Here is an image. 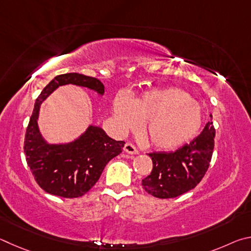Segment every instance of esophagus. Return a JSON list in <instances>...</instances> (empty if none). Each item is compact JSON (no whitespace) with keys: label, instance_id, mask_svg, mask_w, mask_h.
Returning <instances> with one entry per match:
<instances>
[{"label":"esophagus","instance_id":"obj_1","mask_svg":"<svg viewBox=\"0 0 251 251\" xmlns=\"http://www.w3.org/2000/svg\"><path fill=\"white\" fill-rule=\"evenodd\" d=\"M123 150H125L126 153H129V154H138V153H139L138 149L135 148L132 143H129V142H126L125 144V148H123Z\"/></svg>","mask_w":251,"mask_h":251}]
</instances>
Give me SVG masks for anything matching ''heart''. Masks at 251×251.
I'll return each instance as SVG.
<instances>
[{
    "label": "heart",
    "mask_w": 251,
    "mask_h": 251,
    "mask_svg": "<svg viewBox=\"0 0 251 251\" xmlns=\"http://www.w3.org/2000/svg\"><path fill=\"white\" fill-rule=\"evenodd\" d=\"M113 116L123 131L137 128L140 120L144 121V140L160 150H172L190 141L203 120L197 101L178 88L153 90L133 101L118 95Z\"/></svg>",
    "instance_id": "obj_1"
}]
</instances>
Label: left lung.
I'll use <instances>...</instances> for the list:
<instances>
[{
  "label": "left lung",
  "instance_id": "8db88e82",
  "mask_svg": "<svg viewBox=\"0 0 251 251\" xmlns=\"http://www.w3.org/2000/svg\"><path fill=\"white\" fill-rule=\"evenodd\" d=\"M214 139L215 128L209 121L199 137L178 150L149 153L153 169L142 179V187L157 199H173L193 190L207 172Z\"/></svg>",
  "mask_w": 251,
  "mask_h": 251
}]
</instances>
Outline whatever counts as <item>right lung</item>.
<instances>
[{
	"mask_svg": "<svg viewBox=\"0 0 251 251\" xmlns=\"http://www.w3.org/2000/svg\"><path fill=\"white\" fill-rule=\"evenodd\" d=\"M87 87L103 95L99 79L77 73L58 75L36 99L24 140V152L30 172L39 187L51 195L75 199L85 195L98 181L110 160L122 152L125 141H116L99 126H90L77 140L66 144H48L39 132L41 103L59 86Z\"/></svg>",
	"mask_w": 251,
	"mask_h": 251,
	"instance_id": "1",
	"label": "right lung"
}]
</instances>
